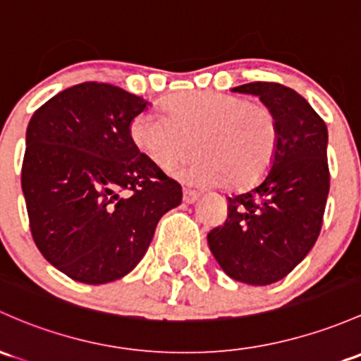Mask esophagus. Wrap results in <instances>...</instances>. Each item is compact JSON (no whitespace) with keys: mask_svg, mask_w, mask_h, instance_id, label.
<instances>
[{"mask_svg":"<svg viewBox=\"0 0 361 361\" xmlns=\"http://www.w3.org/2000/svg\"><path fill=\"white\" fill-rule=\"evenodd\" d=\"M197 199H199V193H197L195 190H188V188H185L183 190V202L185 204L197 202Z\"/></svg>","mask_w":361,"mask_h":361,"instance_id":"1","label":"esophagus"}]
</instances>
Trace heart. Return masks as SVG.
Instances as JSON below:
<instances>
[{
  "instance_id": "b5f03b06",
  "label": "heart",
  "mask_w": 361,
  "mask_h": 361,
  "mask_svg": "<svg viewBox=\"0 0 361 361\" xmlns=\"http://www.w3.org/2000/svg\"><path fill=\"white\" fill-rule=\"evenodd\" d=\"M164 116L143 112L130 135L138 150L161 171H173L197 154L185 178L197 185H223L238 192L270 169L279 143L275 114L263 104L212 90L181 91L166 98Z\"/></svg>"
}]
</instances>
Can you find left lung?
Instances as JSON below:
<instances>
[{"label": "left lung", "instance_id": "8db88e82", "mask_svg": "<svg viewBox=\"0 0 361 361\" xmlns=\"http://www.w3.org/2000/svg\"><path fill=\"white\" fill-rule=\"evenodd\" d=\"M235 93L259 97L279 124V143L261 181L228 197V218L207 233L221 270L249 286H270L301 263L320 235L331 174L324 119L294 90L249 82Z\"/></svg>", "mask_w": 361, "mask_h": 361}]
</instances>
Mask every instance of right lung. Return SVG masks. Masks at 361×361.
Wrapping results in <instances>:
<instances>
[{
	"label": "right lung",
	"mask_w": 361,
	"mask_h": 361,
	"mask_svg": "<svg viewBox=\"0 0 361 361\" xmlns=\"http://www.w3.org/2000/svg\"><path fill=\"white\" fill-rule=\"evenodd\" d=\"M149 102L105 82L60 91L30 117L22 192L44 259L75 282L123 279L181 187L138 150L130 128Z\"/></svg>",
	"instance_id": "obj_1"
}]
</instances>
